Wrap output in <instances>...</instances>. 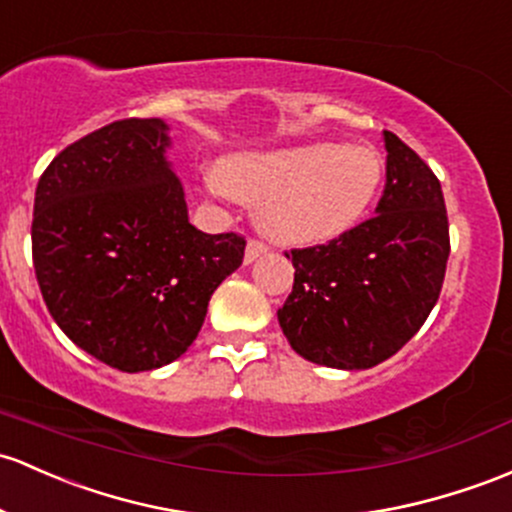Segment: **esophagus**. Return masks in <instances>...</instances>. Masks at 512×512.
<instances>
[{
	"label": "esophagus",
	"mask_w": 512,
	"mask_h": 512,
	"mask_svg": "<svg viewBox=\"0 0 512 512\" xmlns=\"http://www.w3.org/2000/svg\"><path fill=\"white\" fill-rule=\"evenodd\" d=\"M268 251V246L266 244H261V241H256V239H251L249 244H246V251H244V261L246 263H254L258 256H263Z\"/></svg>",
	"instance_id": "34e87169"
}]
</instances>
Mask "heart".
<instances>
[{"label": "heart", "mask_w": 512, "mask_h": 512, "mask_svg": "<svg viewBox=\"0 0 512 512\" xmlns=\"http://www.w3.org/2000/svg\"><path fill=\"white\" fill-rule=\"evenodd\" d=\"M219 183L234 200L258 205L256 224L268 239L317 246L364 219L381 190L383 161L366 146H290L229 158Z\"/></svg>", "instance_id": "obj_1"}]
</instances>
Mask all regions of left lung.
Returning <instances> with one entry per match:
<instances>
[{
  "label": "left lung",
  "instance_id": "8db88e82",
  "mask_svg": "<svg viewBox=\"0 0 512 512\" xmlns=\"http://www.w3.org/2000/svg\"><path fill=\"white\" fill-rule=\"evenodd\" d=\"M376 217L339 239L293 249V293L278 310L290 346L312 364L361 371L390 359L437 305L449 258L442 185L390 131Z\"/></svg>",
  "mask_w": 512,
  "mask_h": 512
}]
</instances>
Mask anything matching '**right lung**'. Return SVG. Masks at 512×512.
Here are the masks:
<instances>
[{"label": "right lung", "mask_w": 512, "mask_h": 512, "mask_svg": "<svg viewBox=\"0 0 512 512\" xmlns=\"http://www.w3.org/2000/svg\"><path fill=\"white\" fill-rule=\"evenodd\" d=\"M168 148L163 119L112 122L60 151L36 188L31 251L48 312L126 373L180 359L244 261V236L192 227Z\"/></svg>", "instance_id": "obj_1"}]
</instances>
